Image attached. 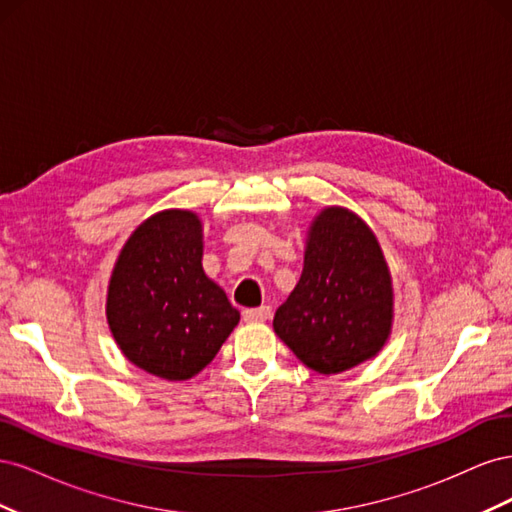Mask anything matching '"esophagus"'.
I'll return each instance as SVG.
<instances>
[{"label": "esophagus", "instance_id": "34e87169", "mask_svg": "<svg viewBox=\"0 0 512 512\" xmlns=\"http://www.w3.org/2000/svg\"><path fill=\"white\" fill-rule=\"evenodd\" d=\"M269 316H271V307L269 305L243 309V320L245 322H265Z\"/></svg>", "mask_w": 512, "mask_h": 512}]
</instances>
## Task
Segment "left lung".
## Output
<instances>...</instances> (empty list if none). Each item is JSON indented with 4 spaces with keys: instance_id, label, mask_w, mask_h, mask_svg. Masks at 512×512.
Returning <instances> with one entry per match:
<instances>
[{
    "instance_id": "1",
    "label": "left lung",
    "mask_w": 512,
    "mask_h": 512,
    "mask_svg": "<svg viewBox=\"0 0 512 512\" xmlns=\"http://www.w3.org/2000/svg\"><path fill=\"white\" fill-rule=\"evenodd\" d=\"M393 284L382 247L359 215L327 207L309 226L303 273L273 329L318 374L376 356L391 335Z\"/></svg>"
}]
</instances>
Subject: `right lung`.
<instances>
[{"label":"right lung","mask_w":512,"mask_h":512,"mask_svg":"<svg viewBox=\"0 0 512 512\" xmlns=\"http://www.w3.org/2000/svg\"><path fill=\"white\" fill-rule=\"evenodd\" d=\"M106 320L126 359L158 378L188 380L213 361L239 312L203 271L196 213L166 209L132 232L108 282Z\"/></svg>","instance_id":"1"}]
</instances>
